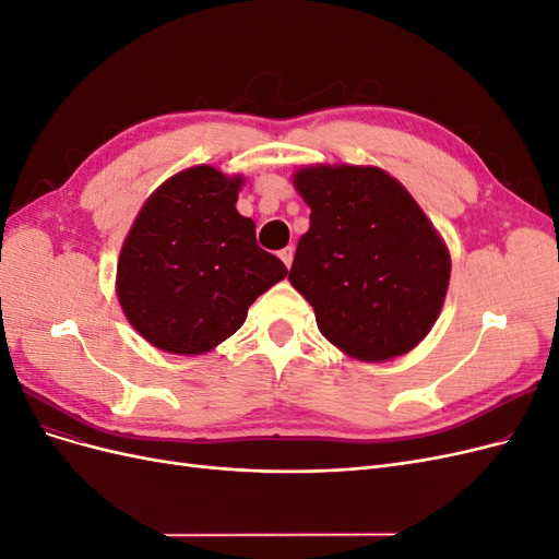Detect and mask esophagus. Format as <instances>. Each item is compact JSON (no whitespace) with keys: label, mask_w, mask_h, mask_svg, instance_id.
<instances>
[{"label":"esophagus","mask_w":559,"mask_h":559,"mask_svg":"<svg viewBox=\"0 0 559 559\" xmlns=\"http://www.w3.org/2000/svg\"><path fill=\"white\" fill-rule=\"evenodd\" d=\"M280 259L284 261V265H286V267H292V263H294V247H286V249H282V251H280Z\"/></svg>","instance_id":"esophagus-1"}]
</instances>
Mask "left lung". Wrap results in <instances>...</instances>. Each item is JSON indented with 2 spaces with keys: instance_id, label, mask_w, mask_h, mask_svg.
Segmentation results:
<instances>
[{
  "instance_id": "obj_1",
  "label": "left lung",
  "mask_w": 559,
  "mask_h": 559,
  "mask_svg": "<svg viewBox=\"0 0 559 559\" xmlns=\"http://www.w3.org/2000/svg\"><path fill=\"white\" fill-rule=\"evenodd\" d=\"M294 186L310 207L289 282L331 345L389 361L425 341L443 310L450 251L405 186L376 165H306Z\"/></svg>"
}]
</instances>
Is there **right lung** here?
I'll return each mask as SVG.
<instances>
[{
    "label": "right lung",
    "instance_id": "1",
    "mask_svg": "<svg viewBox=\"0 0 559 559\" xmlns=\"http://www.w3.org/2000/svg\"><path fill=\"white\" fill-rule=\"evenodd\" d=\"M242 175L193 165L146 198L116 265L130 326L154 347L195 357L238 331L253 300L286 277L235 210Z\"/></svg>",
    "mask_w": 559,
    "mask_h": 559
}]
</instances>
